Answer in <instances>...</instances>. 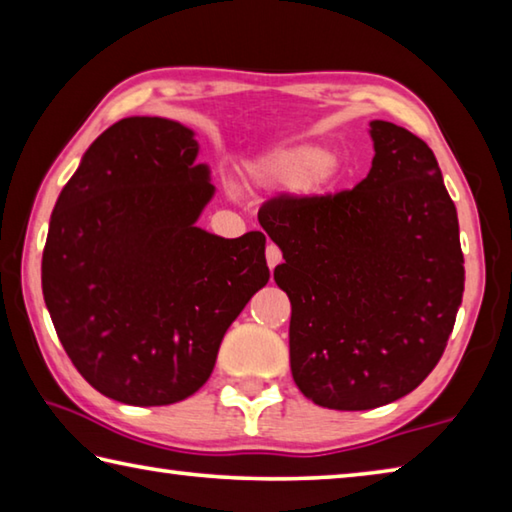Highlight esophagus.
I'll return each instance as SVG.
<instances>
[{"instance_id":"1","label":"esophagus","mask_w":512,"mask_h":512,"mask_svg":"<svg viewBox=\"0 0 512 512\" xmlns=\"http://www.w3.org/2000/svg\"><path fill=\"white\" fill-rule=\"evenodd\" d=\"M266 262H268V268H275L277 264L282 262V250L277 248L275 244L266 246Z\"/></svg>"}]
</instances>
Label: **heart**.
<instances>
[{
    "mask_svg": "<svg viewBox=\"0 0 512 512\" xmlns=\"http://www.w3.org/2000/svg\"><path fill=\"white\" fill-rule=\"evenodd\" d=\"M250 171L264 185L325 189L339 178L341 162L318 144H289L264 155Z\"/></svg>",
    "mask_w": 512,
    "mask_h": 512,
    "instance_id": "1",
    "label": "heart"
}]
</instances>
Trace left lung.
I'll list each match as a JSON object with an SVG mask.
<instances>
[{"instance_id":"left-lung-1","label":"left lung","mask_w":512,"mask_h":512,"mask_svg":"<svg viewBox=\"0 0 512 512\" xmlns=\"http://www.w3.org/2000/svg\"><path fill=\"white\" fill-rule=\"evenodd\" d=\"M357 187L277 194L259 223L282 250L293 381L318 406L366 411L418 388L443 357L465 268L456 207L418 135L372 121Z\"/></svg>"}]
</instances>
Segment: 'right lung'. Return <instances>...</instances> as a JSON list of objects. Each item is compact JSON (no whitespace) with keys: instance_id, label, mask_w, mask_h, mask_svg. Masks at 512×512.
<instances>
[{"instance_id":"right-lung-1","label":"right lung","mask_w":512,"mask_h":512,"mask_svg":"<svg viewBox=\"0 0 512 512\" xmlns=\"http://www.w3.org/2000/svg\"><path fill=\"white\" fill-rule=\"evenodd\" d=\"M189 128L128 117L92 142L60 192L42 293L74 368L133 406L185 400L212 375L225 329L268 282L264 232L196 228L214 194Z\"/></svg>"}]
</instances>
